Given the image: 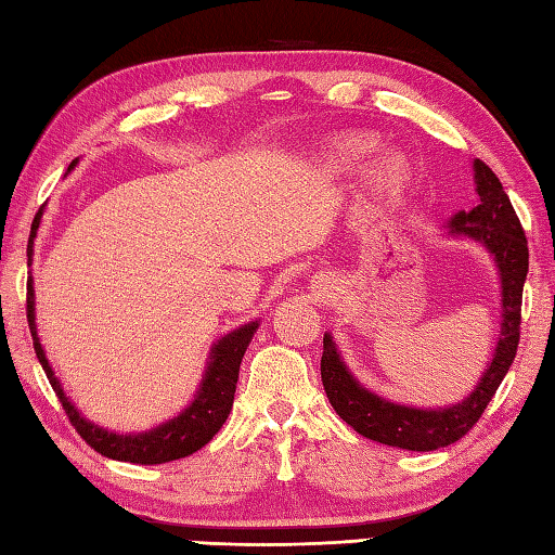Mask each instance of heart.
Listing matches in <instances>:
<instances>
[{
    "instance_id": "1",
    "label": "heart",
    "mask_w": 555,
    "mask_h": 555,
    "mask_svg": "<svg viewBox=\"0 0 555 555\" xmlns=\"http://www.w3.org/2000/svg\"><path fill=\"white\" fill-rule=\"evenodd\" d=\"M374 152V143L367 138H346L344 143L334 147L332 167L338 173H356L367 164L370 155ZM408 179V167L400 157H388L379 164V169L374 171V185L379 193H393Z\"/></svg>"
}]
</instances>
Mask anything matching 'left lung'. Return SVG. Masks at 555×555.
Segmentation results:
<instances>
[{
	"label": "left lung",
	"instance_id": "8db88e82",
	"mask_svg": "<svg viewBox=\"0 0 555 555\" xmlns=\"http://www.w3.org/2000/svg\"><path fill=\"white\" fill-rule=\"evenodd\" d=\"M475 179L479 205L473 211L455 215L451 233H463L479 241L501 269L503 324L496 352H493L489 370L481 376L475 393H469L463 403L443 410H417L388 403V400L364 391L340 362L332 336H324L322 384L328 403L334 405L340 420L372 441L405 448V451H436V448L460 441L479 422L481 412L496 396V388L517 356L522 324V286L529 267L525 229L499 176L481 159H475Z\"/></svg>",
	"mask_w": 555,
	"mask_h": 555
}]
</instances>
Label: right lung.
<instances>
[{"label": "right lung", "mask_w": 555, "mask_h": 555, "mask_svg": "<svg viewBox=\"0 0 555 555\" xmlns=\"http://www.w3.org/2000/svg\"><path fill=\"white\" fill-rule=\"evenodd\" d=\"M70 167H74V164H70ZM35 221L40 223V211L38 217H35ZM30 253H33V245H28V257ZM26 314H28V326L33 334L35 356H38L42 370L47 372V379H50L54 393L59 398V403L64 405L66 417L80 434V439L90 448H95L98 453L107 455L112 460H124V463H140V465L169 463V460H179L199 451V448L211 441V436L223 427V422L229 417L235 384H238L241 360L257 328V322L245 324L241 328H235V332H231L229 336H223L219 344L211 348L209 367L203 379V386H199L197 391V398L181 412L179 417H173L171 422L162 424V427L152 431L124 436V434L104 431L95 427V424H90L88 420H82L78 415V410L68 403V398L64 396V388L59 386V382L52 374V367L47 364L38 334H35L30 279H28V293H26Z\"/></svg>", "instance_id": "add662e5"}]
</instances>
